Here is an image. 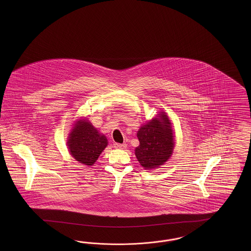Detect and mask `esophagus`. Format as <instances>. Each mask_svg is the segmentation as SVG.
<instances>
[{"instance_id":"esophagus-1","label":"esophagus","mask_w":251,"mask_h":251,"mask_svg":"<svg viewBox=\"0 0 251 251\" xmlns=\"http://www.w3.org/2000/svg\"><path fill=\"white\" fill-rule=\"evenodd\" d=\"M113 146H114V148H117V149H123V148H125V147H126V145H124V144H118V143H114V144H113Z\"/></svg>"}]
</instances>
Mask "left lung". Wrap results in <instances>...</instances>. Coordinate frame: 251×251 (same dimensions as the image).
I'll use <instances>...</instances> for the list:
<instances>
[{
  "label": "left lung",
  "mask_w": 251,
  "mask_h": 251,
  "mask_svg": "<svg viewBox=\"0 0 251 251\" xmlns=\"http://www.w3.org/2000/svg\"><path fill=\"white\" fill-rule=\"evenodd\" d=\"M165 113L141 127L137 137L140 145L135 155L145 169H152L163 165L171 156L174 147L173 130Z\"/></svg>",
  "instance_id": "left-lung-1"
}]
</instances>
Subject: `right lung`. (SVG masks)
I'll use <instances>...</instances> for the list:
<instances>
[{
    "label": "right lung",
    "instance_id": "add662e5",
    "mask_svg": "<svg viewBox=\"0 0 251 251\" xmlns=\"http://www.w3.org/2000/svg\"><path fill=\"white\" fill-rule=\"evenodd\" d=\"M68 146L71 154L78 162L92 166L99 154L106 148L107 140L94 128L90 122L80 121L69 135Z\"/></svg>",
    "mask_w": 251,
    "mask_h": 251
}]
</instances>
